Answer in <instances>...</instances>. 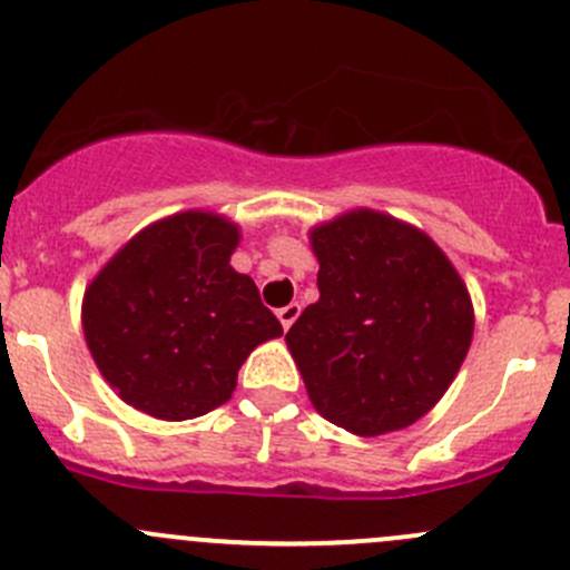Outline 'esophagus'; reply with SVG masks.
<instances>
[{
  "label": "esophagus",
  "mask_w": 570,
  "mask_h": 570,
  "mask_svg": "<svg viewBox=\"0 0 570 570\" xmlns=\"http://www.w3.org/2000/svg\"><path fill=\"white\" fill-rule=\"evenodd\" d=\"M301 317V303H289V306L278 308V320L284 325V331H289L295 325V320Z\"/></svg>",
  "instance_id": "esophagus-1"
}]
</instances>
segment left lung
I'll return each mask as SVG.
<instances>
[{
	"instance_id": "1",
	"label": "left lung",
	"mask_w": 570,
	"mask_h": 570,
	"mask_svg": "<svg viewBox=\"0 0 570 570\" xmlns=\"http://www.w3.org/2000/svg\"><path fill=\"white\" fill-rule=\"evenodd\" d=\"M320 301L286 334L312 406L358 438L406 429L445 395L473 303L429 234L373 208L308 230Z\"/></svg>"
}]
</instances>
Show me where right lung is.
<instances>
[{
	"mask_svg": "<svg viewBox=\"0 0 570 570\" xmlns=\"http://www.w3.org/2000/svg\"><path fill=\"white\" fill-rule=\"evenodd\" d=\"M239 239L217 212L173 214L138 230L86 286V345L127 406L200 417L234 395L242 362L284 334L250 275L230 267Z\"/></svg>",
	"mask_w": 570,
	"mask_h": 570,
	"instance_id": "1",
	"label": "right lung"
}]
</instances>
